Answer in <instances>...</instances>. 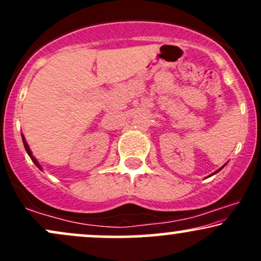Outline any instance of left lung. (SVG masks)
<instances>
[{"label":"left lung","mask_w":261,"mask_h":261,"mask_svg":"<svg viewBox=\"0 0 261 261\" xmlns=\"http://www.w3.org/2000/svg\"><path fill=\"white\" fill-rule=\"evenodd\" d=\"M223 167H224V166H223ZM223 167H222V168H223ZM222 168H220V169H218V170H216V172H215V173H212V174H211V175H214V174H216V173H217V172H220V170H221V169H222Z\"/></svg>","instance_id":"obj_1"}]
</instances>
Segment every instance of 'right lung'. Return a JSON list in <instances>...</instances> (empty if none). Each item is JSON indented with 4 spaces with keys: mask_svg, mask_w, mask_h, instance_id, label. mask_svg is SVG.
<instances>
[{
    "mask_svg": "<svg viewBox=\"0 0 261 261\" xmlns=\"http://www.w3.org/2000/svg\"><path fill=\"white\" fill-rule=\"evenodd\" d=\"M22 140H23V145H24V148H25L27 153H28V154H29V157H31V158H32V161H33V162H34V164H35V166H37L39 169H41V166H40V164H39V162H38L37 160H35V157H34V155H33V153H32V151H31V148H29L28 143H27V141H25V139H24V136H23V135H22Z\"/></svg>",
    "mask_w": 261,
    "mask_h": 261,
    "instance_id": "obj_1",
    "label": "right lung"
}]
</instances>
